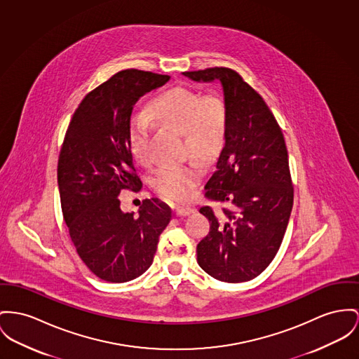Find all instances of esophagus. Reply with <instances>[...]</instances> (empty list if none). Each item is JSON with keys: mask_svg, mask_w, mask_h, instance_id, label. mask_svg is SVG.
I'll list each match as a JSON object with an SVG mask.
<instances>
[{"mask_svg": "<svg viewBox=\"0 0 359 359\" xmlns=\"http://www.w3.org/2000/svg\"><path fill=\"white\" fill-rule=\"evenodd\" d=\"M174 212H175V215L177 216H188L193 214L194 210L191 208V207H177V208L174 210Z\"/></svg>", "mask_w": 359, "mask_h": 359, "instance_id": "esophagus-1", "label": "esophagus"}]
</instances>
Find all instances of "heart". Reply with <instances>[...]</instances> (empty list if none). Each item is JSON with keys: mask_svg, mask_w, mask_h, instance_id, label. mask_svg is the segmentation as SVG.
Segmentation results:
<instances>
[{"mask_svg": "<svg viewBox=\"0 0 359 359\" xmlns=\"http://www.w3.org/2000/svg\"><path fill=\"white\" fill-rule=\"evenodd\" d=\"M147 117L163 129L177 130L182 137V154L210 162L226 143L229 107L222 96L201 95L189 87L177 86L152 97L147 104ZM148 122L135 117L128 125V145L132 156L143 166L152 163ZM203 171L194 162L163 166L151 178L154 191L170 201L182 203L191 197Z\"/></svg>", "mask_w": 359, "mask_h": 359, "instance_id": "b5f03b06", "label": "heart"}]
</instances>
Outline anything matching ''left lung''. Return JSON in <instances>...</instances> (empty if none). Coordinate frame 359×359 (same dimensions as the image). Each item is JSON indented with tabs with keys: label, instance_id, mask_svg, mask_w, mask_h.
Masks as SVG:
<instances>
[{
	"label": "left lung",
	"instance_id": "obj_1",
	"mask_svg": "<svg viewBox=\"0 0 359 359\" xmlns=\"http://www.w3.org/2000/svg\"><path fill=\"white\" fill-rule=\"evenodd\" d=\"M196 81L220 80L229 130L205 198L220 203L200 212L210 233L197 245V263L227 283L259 276L276 256L294 203L282 129L260 95L237 71L223 67L184 72Z\"/></svg>",
	"mask_w": 359,
	"mask_h": 359
}]
</instances>
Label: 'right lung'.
<instances>
[{"mask_svg": "<svg viewBox=\"0 0 359 359\" xmlns=\"http://www.w3.org/2000/svg\"><path fill=\"white\" fill-rule=\"evenodd\" d=\"M168 74L125 69L97 86L73 113L58 156L64 220L77 255L102 280L123 283L154 262L171 210L144 200L139 216L121 211L120 193L143 184L128 145L133 104L168 81Z\"/></svg>", "mask_w": 359, "mask_h": 359, "instance_id": "right-lung-1", "label": "right lung"}]
</instances>
